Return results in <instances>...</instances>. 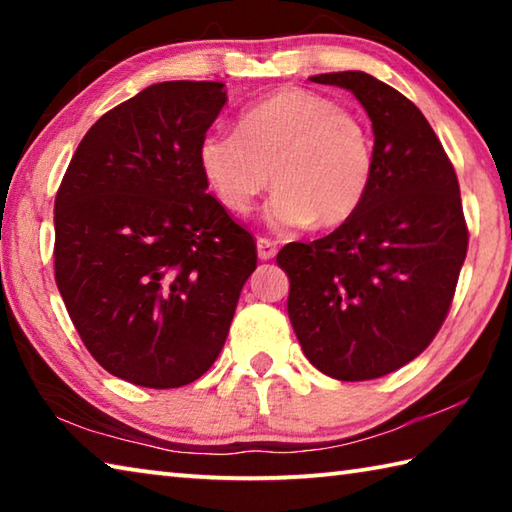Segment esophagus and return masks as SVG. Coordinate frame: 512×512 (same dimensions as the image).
<instances>
[{
	"mask_svg": "<svg viewBox=\"0 0 512 512\" xmlns=\"http://www.w3.org/2000/svg\"><path fill=\"white\" fill-rule=\"evenodd\" d=\"M257 255H259V259H273L277 255V246L271 239L259 237L257 239Z\"/></svg>",
	"mask_w": 512,
	"mask_h": 512,
	"instance_id": "esophagus-1",
	"label": "esophagus"
}]
</instances>
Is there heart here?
Here are the masks:
<instances>
[{
	"label": "heart",
	"mask_w": 512,
	"mask_h": 512,
	"mask_svg": "<svg viewBox=\"0 0 512 512\" xmlns=\"http://www.w3.org/2000/svg\"><path fill=\"white\" fill-rule=\"evenodd\" d=\"M198 167L232 214L266 205L275 228H336L357 214L375 183V133L359 112L305 88H280L239 115V131H210Z\"/></svg>",
	"instance_id": "heart-1"
}]
</instances>
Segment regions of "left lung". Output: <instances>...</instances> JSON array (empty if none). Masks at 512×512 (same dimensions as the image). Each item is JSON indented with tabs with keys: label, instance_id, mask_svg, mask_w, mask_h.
<instances>
[{
	"label": "left lung",
	"instance_id": "obj_1",
	"mask_svg": "<svg viewBox=\"0 0 512 512\" xmlns=\"http://www.w3.org/2000/svg\"><path fill=\"white\" fill-rule=\"evenodd\" d=\"M350 90L375 131L377 173L332 235L284 246L289 318L325 375L366 381L413 361L452 307L467 223L452 160L413 101L366 72L311 76Z\"/></svg>",
	"mask_w": 512,
	"mask_h": 512
}]
</instances>
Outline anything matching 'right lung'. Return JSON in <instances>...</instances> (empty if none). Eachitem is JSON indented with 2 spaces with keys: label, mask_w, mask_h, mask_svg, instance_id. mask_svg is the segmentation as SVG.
Instances as JSON below:
<instances>
[{
  "label": "right lung",
  "mask_w": 512,
  "mask_h": 512,
  "mask_svg": "<svg viewBox=\"0 0 512 512\" xmlns=\"http://www.w3.org/2000/svg\"><path fill=\"white\" fill-rule=\"evenodd\" d=\"M223 83L164 81L108 110L54 205V271L85 348L110 375L178 388L228 339L257 244L207 194L198 144Z\"/></svg>",
  "instance_id": "right-lung-1"
}]
</instances>
